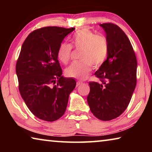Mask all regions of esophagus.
Listing matches in <instances>:
<instances>
[{
  "instance_id": "obj_1",
  "label": "esophagus",
  "mask_w": 152,
  "mask_h": 152,
  "mask_svg": "<svg viewBox=\"0 0 152 152\" xmlns=\"http://www.w3.org/2000/svg\"><path fill=\"white\" fill-rule=\"evenodd\" d=\"M83 83V82H82V81H78L76 82V86H80V85H81V84Z\"/></svg>"
}]
</instances>
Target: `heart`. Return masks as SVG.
I'll list each match as a JSON object with an SVG mask.
<instances>
[{
	"mask_svg": "<svg viewBox=\"0 0 152 152\" xmlns=\"http://www.w3.org/2000/svg\"><path fill=\"white\" fill-rule=\"evenodd\" d=\"M74 47L81 50V61L74 62L66 69V75L70 78L84 80L88 76L92 65L95 68L101 66L108 53V42L106 37L96 35L88 29L79 30L72 39ZM72 47L64 42L60 45L57 57L61 63L66 64L70 60Z\"/></svg>",
	"mask_w": 152,
	"mask_h": 152,
	"instance_id": "1",
	"label": "heart"
}]
</instances>
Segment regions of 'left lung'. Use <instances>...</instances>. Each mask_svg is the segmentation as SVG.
<instances>
[{
	"label": "left lung",
	"mask_w": 152,
	"mask_h": 152,
	"mask_svg": "<svg viewBox=\"0 0 152 152\" xmlns=\"http://www.w3.org/2000/svg\"><path fill=\"white\" fill-rule=\"evenodd\" d=\"M108 42L107 60L94 73L102 83L90 82L87 102L91 112L102 121L120 116L127 109L136 86L137 59L129 39L113 23L100 25Z\"/></svg>",
	"instance_id": "obj_1"
}]
</instances>
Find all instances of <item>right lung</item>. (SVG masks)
<instances>
[{
  "label": "right lung",
  "instance_id": "add662e5",
  "mask_svg": "<svg viewBox=\"0 0 152 152\" xmlns=\"http://www.w3.org/2000/svg\"><path fill=\"white\" fill-rule=\"evenodd\" d=\"M75 28L45 27L33 31L23 42L16 64L21 97L35 117L54 121L66 111L69 95L76 82L65 78L57 52Z\"/></svg>",
  "mask_w": 152,
  "mask_h": 152
}]
</instances>
